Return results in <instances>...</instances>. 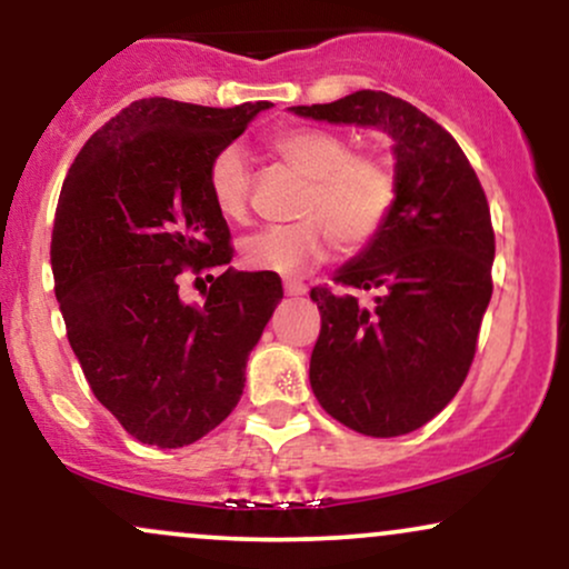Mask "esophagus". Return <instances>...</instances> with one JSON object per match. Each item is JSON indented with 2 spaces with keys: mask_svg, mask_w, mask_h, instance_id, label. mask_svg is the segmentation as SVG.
Masks as SVG:
<instances>
[{
  "mask_svg": "<svg viewBox=\"0 0 569 569\" xmlns=\"http://www.w3.org/2000/svg\"><path fill=\"white\" fill-rule=\"evenodd\" d=\"M283 289H286V297H302V293H307V286L302 280H286Z\"/></svg>",
  "mask_w": 569,
  "mask_h": 569,
  "instance_id": "34e87169",
  "label": "esophagus"
}]
</instances>
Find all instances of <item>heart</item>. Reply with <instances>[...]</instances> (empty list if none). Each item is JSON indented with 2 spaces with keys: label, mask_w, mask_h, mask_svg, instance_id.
Instances as JSON below:
<instances>
[{
  "label": "heart",
  "mask_w": 569,
  "mask_h": 569,
  "mask_svg": "<svg viewBox=\"0 0 569 569\" xmlns=\"http://www.w3.org/2000/svg\"><path fill=\"white\" fill-rule=\"evenodd\" d=\"M267 147L289 171L302 176L293 217L299 221L251 234L243 240L246 267L278 276L310 270L329 251L358 253L385 230L396 206L398 179L393 166L369 149H352L342 133L316 126H291L267 139ZM208 192L224 219H248L246 154L224 147L208 166Z\"/></svg>",
  "instance_id": "heart-1"
}]
</instances>
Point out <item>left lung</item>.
Listing matches in <instances>:
<instances>
[{
    "label": "left lung",
    "instance_id": "8db88e82",
    "mask_svg": "<svg viewBox=\"0 0 569 569\" xmlns=\"http://www.w3.org/2000/svg\"><path fill=\"white\" fill-rule=\"evenodd\" d=\"M312 120L382 128L396 141V206L331 286H316L321 335L310 385L350 430L390 439L422 428L466 382L492 297L495 230L481 181L452 136L382 90L293 107ZM356 290H375L363 308Z\"/></svg>",
    "mask_w": 569,
    "mask_h": 569
}]
</instances>
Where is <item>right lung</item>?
I'll return each mask as SVG.
<instances>
[{"mask_svg":"<svg viewBox=\"0 0 569 569\" xmlns=\"http://www.w3.org/2000/svg\"><path fill=\"white\" fill-rule=\"evenodd\" d=\"M267 107L141 98L84 141L63 181L50 264L69 345L141 443L187 447L230 417L283 299L276 272L230 267V227L208 192L213 154ZM187 277L203 284L198 306L178 297Z\"/></svg>","mask_w":569,"mask_h":569,"instance_id":"1","label":"right lung"}]
</instances>
